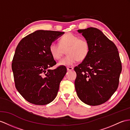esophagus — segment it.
<instances>
[{
	"instance_id": "1",
	"label": "esophagus",
	"mask_w": 130,
	"mask_h": 130,
	"mask_svg": "<svg viewBox=\"0 0 130 130\" xmlns=\"http://www.w3.org/2000/svg\"><path fill=\"white\" fill-rule=\"evenodd\" d=\"M67 69L68 71H72L73 69V67H67Z\"/></svg>"
}]
</instances>
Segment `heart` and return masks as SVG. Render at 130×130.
Wrapping results in <instances>:
<instances>
[{
    "mask_svg": "<svg viewBox=\"0 0 130 130\" xmlns=\"http://www.w3.org/2000/svg\"><path fill=\"white\" fill-rule=\"evenodd\" d=\"M66 50L67 55L58 62L59 66H70L78 60H84L89 53V43L86 39H80L79 36L69 33L60 39L59 44L53 42L49 46L51 55L56 60L61 58Z\"/></svg>",
    "mask_w": 130,
    "mask_h": 130,
    "instance_id": "b5f03b06",
    "label": "heart"
}]
</instances>
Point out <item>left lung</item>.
<instances>
[{
  "label": "left lung",
  "instance_id": "obj_1",
  "mask_svg": "<svg viewBox=\"0 0 130 130\" xmlns=\"http://www.w3.org/2000/svg\"><path fill=\"white\" fill-rule=\"evenodd\" d=\"M78 32L89 42L90 51L74 68L76 92L85 104L99 105L107 102L118 89L122 70L118 50L96 28L88 27Z\"/></svg>",
  "mask_w": 130,
  "mask_h": 130
}]
</instances>
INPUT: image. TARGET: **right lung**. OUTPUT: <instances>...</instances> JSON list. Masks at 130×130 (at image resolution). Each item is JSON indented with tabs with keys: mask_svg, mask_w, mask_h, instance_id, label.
Returning <instances> with one entry per match:
<instances>
[{
	"mask_svg": "<svg viewBox=\"0 0 130 130\" xmlns=\"http://www.w3.org/2000/svg\"><path fill=\"white\" fill-rule=\"evenodd\" d=\"M64 32L37 30L22 39L16 48L12 62L15 87L31 104L46 105L55 99L67 68L56 64L49 51L50 45Z\"/></svg>",
	"mask_w": 130,
	"mask_h": 130,
	"instance_id": "obj_1",
	"label": "right lung"
}]
</instances>
